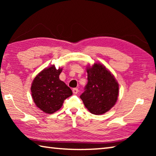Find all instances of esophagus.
<instances>
[{
    "instance_id": "esophagus-1",
    "label": "esophagus",
    "mask_w": 156,
    "mask_h": 156,
    "mask_svg": "<svg viewBox=\"0 0 156 156\" xmlns=\"http://www.w3.org/2000/svg\"><path fill=\"white\" fill-rule=\"evenodd\" d=\"M73 93L74 94H77L78 92V88H73Z\"/></svg>"
}]
</instances>
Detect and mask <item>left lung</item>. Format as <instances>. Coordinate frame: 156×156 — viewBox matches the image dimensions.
<instances>
[{
    "instance_id": "left-lung-1",
    "label": "left lung",
    "mask_w": 156,
    "mask_h": 156,
    "mask_svg": "<svg viewBox=\"0 0 156 156\" xmlns=\"http://www.w3.org/2000/svg\"><path fill=\"white\" fill-rule=\"evenodd\" d=\"M87 72L88 82L80 98L91 113L103 114L117 101L118 83L113 74L100 63L89 67Z\"/></svg>"
}]
</instances>
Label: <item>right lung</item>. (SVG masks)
Listing matches in <instances>:
<instances>
[{"label":"right lung","instance_id":"add662e5","mask_svg":"<svg viewBox=\"0 0 156 156\" xmlns=\"http://www.w3.org/2000/svg\"><path fill=\"white\" fill-rule=\"evenodd\" d=\"M62 69L54 65L45 68L37 75L31 84V91L34 103L47 113H53L61 108L63 102L72 95V91L59 79Z\"/></svg>","mask_w":156,"mask_h":156}]
</instances>
